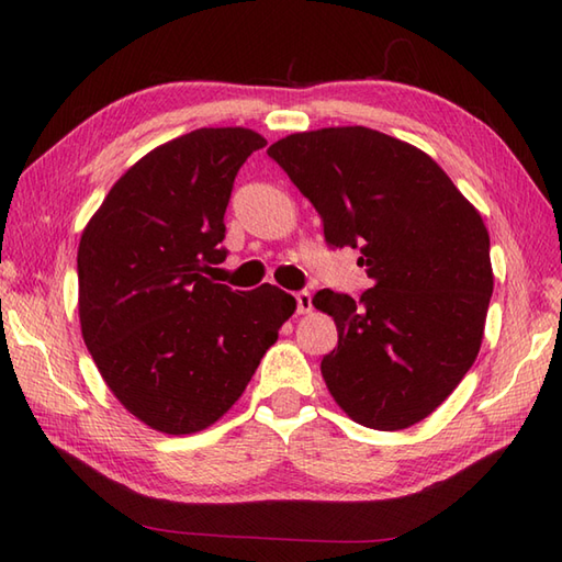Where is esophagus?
I'll return each mask as SVG.
<instances>
[{
  "label": "esophagus",
  "mask_w": 562,
  "mask_h": 562,
  "mask_svg": "<svg viewBox=\"0 0 562 562\" xmlns=\"http://www.w3.org/2000/svg\"><path fill=\"white\" fill-rule=\"evenodd\" d=\"M312 294L308 292H296V312L300 314H308L312 312Z\"/></svg>",
  "instance_id": "1"
}]
</instances>
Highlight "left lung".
<instances>
[{
    "instance_id": "8db88e82",
    "label": "left lung",
    "mask_w": 562,
    "mask_h": 562,
    "mask_svg": "<svg viewBox=\"0 0 562 562\" xmlns=\"http://www.w3.org/2000/svg\"><path fill=\"white\" fill-rule=\"evenodd\" d=\"M324 220L336 248H360V300L333 290L338 348L321 374L355 423L405 429L435 413L479 357L493 294L491 236L441 166L362 125L294 133L268 149Z\"/></svg>"
}]
</instances>
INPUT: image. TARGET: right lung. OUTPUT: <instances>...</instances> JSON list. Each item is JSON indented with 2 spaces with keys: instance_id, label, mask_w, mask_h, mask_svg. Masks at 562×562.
I'll list each match as a JSON object with an SVG mask.
<instances>
[{
  "instance_id": "right-lung-1",
  "label": "right lung",
  "mask_w": 562,
  "mask_h": 562,
  "mask_svg": "<svg viewBox=\"0 0 562 562\" xmlns=\"http://www.w3.org/2000/svg\"><path fill=\"white\" fill-rule=\"evenodd\" d=\"M268 142L200 127L145 154L81 232L79 324L105 386L164 435L207 429L241 398L296 300L210 280L244 161Z\"/></svg>"
}]
</instances>
